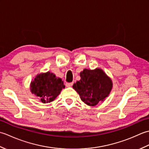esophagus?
I'll return each mask as SVG.
<instances>
[{"mask_svg": "<svg viewBox=\"0 0 149 149\" xmlns=\"http://www.w3.org/2000/svg\"><path fill=\"white\" fill-rule=\"evenodd\" d=\"M73 84H74V83H66V86H67V87H70V86H72V85H73Z\"/></svg>", "mask_w": 149, "mask_h": 149, "instance_id": "1", "label": "esophagus"}]
</instances>
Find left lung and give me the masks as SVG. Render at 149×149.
Here are the masks:
<instances>
[{
	"mask_svg": "<svg viewBox=\"0 0 149 149\" xmlns=\"http://www.w3.org/2000/svg\"><path fill=\"white\" fill-rule=\"evenodd\" d=\"M81 79L73 85L81 100L88 106H94L103 102L110 94L113 82L102 69L85 68L80 72Z\"/></svg>",
	"mask_w": 149,
	"mask_h": 149,
	"instance_id": "left-lung-1",
	"label": "left lung"
}]
</instances>
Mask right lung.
<instances>
[{
  "mask_svg": "<svg viewBox=\"0 0 149 149\" xmlns=\"http://www.w3.org/2000/svg\"><path fill=\"white\" fill-rule=\"evenodd\" d=\"M65 88L61 79L50 72L37 74L30 84L31 93L39 97L40 102L44 104L54 100Z\"/></svg>",
  "mask_w": 149,
  "mask_h": 149,
  "instance_id": "add662e5",
  "label": "right lung"
}]
</instances>
